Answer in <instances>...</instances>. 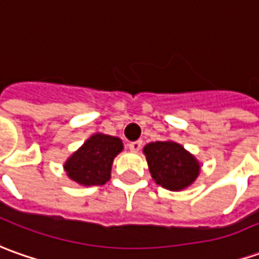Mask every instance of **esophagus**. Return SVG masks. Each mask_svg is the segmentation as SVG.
Returning <instances> with one entry per match:
<instances>
[{"mask_svg": "<svg viewBox=\"0 0 259 259\" xmlns=\"http://www.w3.org/2000/svg\"><path fill=\"white\" fill-rule=\"evenodd\" d=\"M129 149L132 152H139V150L142 149V142H140V140L132 142V143H129Z\"/></svg>", "mask_w": 259, "mask_h": 259, "instance_id": "34e87169", "label": "esophagus"}]
</instances>
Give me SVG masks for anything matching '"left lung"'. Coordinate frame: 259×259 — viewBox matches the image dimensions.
<instances>
[{"instance_id": "left-lung-1", "label": "left lung", "mask_w": 259, "mask_h": 259, "mask_svg": "<svg viewBox=\"0 0 259 259\" xmlns=\"http://www.w3.org/2000/svg\"><path fill=\"white\" fill-rule=\"evenodd\" d=\"M143 153L153 180L170 191H181L190 187L201 170V164L194 154L173 140L146 144Z\"/></svg>"}]
</instances>
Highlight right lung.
Instances as JSON below:
<instances>
[{
    "label": "right lung",
    "mask_w": 259,
    "mask_h": 259,
    "mask_svg": "<svg viewBox=\"0 0 259 259\" xmlns=\"http://www.w3.org/2000/svg\"><path fill=\"white\" fill-rule=\"evenodd\" d=\"M123 150V142L116 136L95 133L70 154L63 168L70 180L80 186H103L110 180L113 160Z\"/></svg>",
    "instance_id": "1"
}]
</instances>
